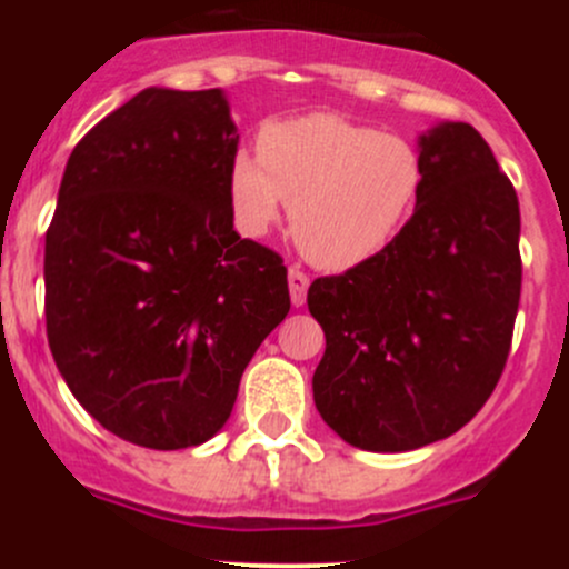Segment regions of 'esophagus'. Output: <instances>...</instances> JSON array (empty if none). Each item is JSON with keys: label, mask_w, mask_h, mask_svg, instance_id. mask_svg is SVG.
Returning a JSON list of instances; mask_svg holds the SVG:
<instances>
[{"label": "esophagus", "mask_w": 569, "mask_h": 569, "mask_svg": "<svg viewBox=\"0 0 569 569\" xmlns=\"http://www.w3.org/2000/svg\"><path fill=\"white\" fill-rule=\"evenodd\" d=\"M308 286H311V280H308V274L302 272V269L291 267V269H289V295H291V302H295L297 308H300L302 302H306Z\"/></svg>", "instance_id": "1"}]
</instances>
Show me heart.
Wrapping results in <instances>:
<instances>
[{
    "instance_id": "obj_1",
    "label": "heart",
    "mask_w": 569,
    "mask_h": 569,
    "mask_svg": "<svg viewBox=\"0 0 569 569\" xmlns=\"http://www.w3.org/2000/svg\"><path fill=\"white\" fill-rule=\"evenodd\" d=\"M427 164L416 142L343 118L311 112L269 120L258 153L228 162V200L244 237H263L291 200V233L321 269L343 272L393 244L416 214Z\"/></svg>"
}]
</instances>
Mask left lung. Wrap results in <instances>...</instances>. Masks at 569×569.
I'll list each match as a JSON object with an SVG mask.
<instances>
[{
    "label": "left lung",
    "instance_id": "left-lung-1",
    "mask_svg": "<svg viewBox=\"0 0 569 569\" xmlns=\"http://www.w3.org/2000/svg\"><path fill=\"white\" fill-rule=\"evenodd\" d=\"M427 187L386 252L308 289L325 330L313 401L363 451H412L462 429L496 391L520 302V206L485 137H418Z\"/></svg>",
    "mask_w": 569,
    "mask_h": 569
}]
</instances>
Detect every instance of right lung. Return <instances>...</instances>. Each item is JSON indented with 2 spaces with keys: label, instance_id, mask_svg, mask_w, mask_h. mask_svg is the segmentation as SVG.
Instances as JSON below:
<instances>
[{
  "label": "right lung",
  "instance_id": "add662e5",
  "mask_svg": "<svg viewBox=\"0 0 569 569\" xmlns=\"http://www.w3.org/2000/svg\"><path fill=\"white\" fill-rule=\"evenodd\" d=\"M226 93L148 88L71 151L46 231V336L79 405L159 451L214 438L289 313L283 258L233 231Z\"/></svg>",
  "mask_w": 569,
  "mask_h": 569
}]
</instances>
